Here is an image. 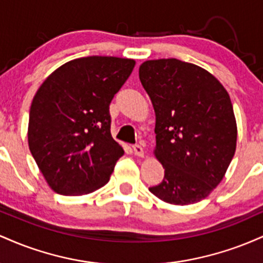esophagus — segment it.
<instances>
[{"label": "esophagus", "instance_id": "1", "mask_svg": "<svg viewBox=\"0 0 263 263\" xmlns=\"http://www.w3.org/2000/svg\"><path fill=\"white\" fill-rule=\"evenodd\" d=\"M132 149H134V153L137 157H144L143 147L140 146V144H135V146H132Z\"/></svg>", "mask_w": 263, "mask_h": 263}]
</instances>
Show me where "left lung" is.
Listing matches in <instances>:
<instances>
[{"mask_svg": "<svg viewBox=\"0 0 263 263\" xmlns=\"http://www.w3.org/2000/svg\"><path fill=\"white\" fill-rule=\"evenodd\" d=\"M138 73L155 108V156L164 168L149 192L170 204L198 203L221 182L235 155L230 96L209 71L174 58L147 60Z\"/></svg>", "mask_w": 263, "mask_h": 263, "instance_id": "obj_1", "label": "left lung"}]
</instances>
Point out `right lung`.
Listing matches in <instances>:
<instances>
[{"mask_svg":"<svg viewBox=\"0 0 263 263\" xmlns=\"http://www.w3.org/2000/svg\"><path fill=\"white\" fill-rule=\"evenodd\" d=\"M134 59L85 57L54 70L33 98L28 146L48 185L62 195L104 186L123 148L111 136L108 107Z\"/></svg>","mask_w":263,"mask_h":263,"instance_id":"add662e5","label":"right lung"}]
</instances>
